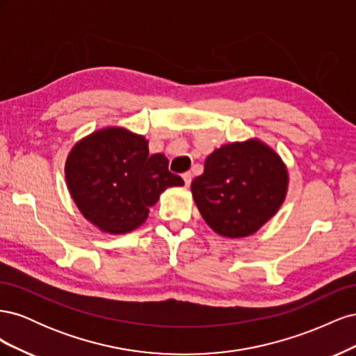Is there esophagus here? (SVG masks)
<instances>
[{
    "label": "esophagus",
    "mask_w": 356,
    "mask_h": 356,
    "mask_svg": "<svg viewBox=\"0 0 356 356\" xmlns=\"http://www.w3.org/2000/svg\"><path fill=\"white\" fill-rule=\"evenodd\" d=\"M182 178H184V182H186V186L188 187V186L191 184V174H190V172H186V174H184V175H182Z\"/></svg>",
    "instance_id": "esophagus-1"
}]
</instances>
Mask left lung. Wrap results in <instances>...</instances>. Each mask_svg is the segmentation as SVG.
<instances>
[{
  "instance_id": "1",
  "label": "left lung",
  "mask_w": 356,
  "mask_h": 356,
  "mask_svg": "<svg viewBox=\"0 0 356 356\" xmlns=\"http://www.w3.org/2000/svg\"><path fill=\"white\" fill-rule=\"evenodd\" d=\"M288 172L270 147L258 139L232 143L204 160L191 193L203 220L224 238L255 233L281 208Z\"/></svg>"
}]
</instances>
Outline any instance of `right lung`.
<instances>
[{"mask_svg":"<svg viewBox=\"0 0 356 356\" xmlns=\"http://www.w3.org/2000/svg\"><path fill=\"white\" fill-rule=\"evenodd\" d=\"M165 154L148 153V141L123 127H106L83 138L67 159L71 196L86 220L111 234L141 225L168 187L182 186Z\"/></svg>","mask_w":356,"mask_h":356,"instance_id":"obj_1","label":"right lung"}]
</instances>
